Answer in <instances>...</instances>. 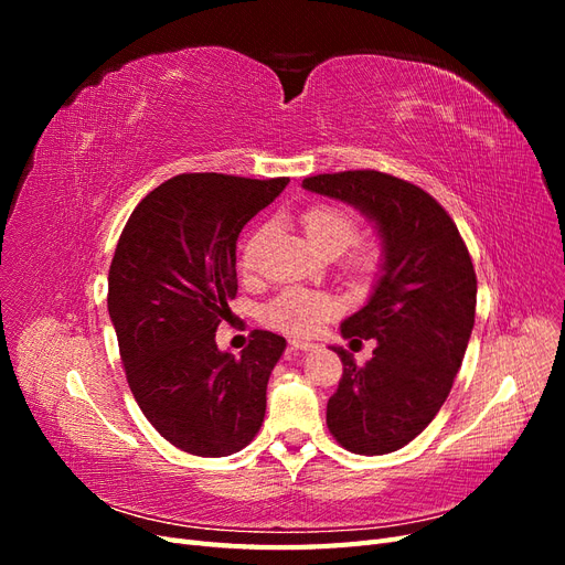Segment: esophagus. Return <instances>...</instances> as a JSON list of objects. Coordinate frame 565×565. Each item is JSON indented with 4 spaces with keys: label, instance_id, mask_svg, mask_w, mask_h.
I'll list each match as a JSON object with an SVG mask.
<instances>
[{
    "label": "esophagus",
    "instance_id": "34e87169",
    "mask_svg": "<svg viewBox=\"0 0 565 565\" xmlns=\"http://www.w3.org/2000/svg\"><path fill=\"white\" fill-rule=\"evenodd\" d=\"M289 349L313 351V349H318V344H313V341H303V339H292V341H289Z\"/></svg>",
    "mask_w": 565,
    "mask_h": 565
}]
</instances>
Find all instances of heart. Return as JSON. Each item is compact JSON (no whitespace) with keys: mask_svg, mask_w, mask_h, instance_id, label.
<instances>
[{"mask_svg":"<svg viewBox=\"0 0 565 565\" xmlns=\"http://www.w3.org/2000/svg\"><path fill=\"white\" fill-rule=\"evenodd\" d=\"M301 224L309 241L320 252H344L358 233L355 216L337 204H313L303 212ZM262 233H256L243 249V266L249 270L254 264L256 249H259ZM337 313V303L332 297L309 292V289H287L276 301H270L266 309V322L270 328L292 332V334H311L324 320Z\"/></svg>","mask_w":565,"mask_h":565,"instance_id":"b5f03b06","label":"heart"}]
</instances>
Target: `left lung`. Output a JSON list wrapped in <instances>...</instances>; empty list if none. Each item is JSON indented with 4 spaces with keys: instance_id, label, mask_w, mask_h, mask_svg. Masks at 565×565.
Returning <instances> with one entry per match:
<instances>
[{
    "instance_id": "left-lung-1",
    "label": "left lung",
    "mask_w": 565,
    "mask_h": 565,
    "mask_svg": "<svg viewBox=\"0 0 565 565\" xmlns=\"http://www.w3.org/2000/svg\"><path fill=\"white\" fill-rule=\"evenodd\" d=\"M306 191L347 202L382 241L380 276L341 334L377 339L358 367L334 349L344 374L328 401V429L351 452L386 455L436 417L452 388L476 316V273L455 221L415 183L374 169L303 179Z\"/></svg>"
}]
</instances>
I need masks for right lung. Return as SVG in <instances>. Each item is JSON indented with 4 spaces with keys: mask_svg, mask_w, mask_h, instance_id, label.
<instances>
[{
    "mask_svg": "<svg viewBox=\"0 0 565 565\" xmlns=\"http://www.w3.org/2000/svg\"><path fill=\"white\" fill-rule=\"evenodd\" d=\"M287 183L179 174L141 200L119 235L108 311L127 382L146 419L183 452L226 457L262 429L285 337L256 330L241 358L214 337L237 292V235Z\"/></svg>",
    "mask_w": 565,
    "mask_h": 565,
    "instance_id": "obj_1",
    "label": "right lung"
}]
</instances>
